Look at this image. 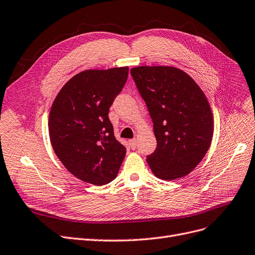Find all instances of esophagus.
<instances>
[{
    "mask_svg": "<svg viewBox=\"0 0 255 255\" xmlns=\"http://www.w3.org/2000/svg\"><path fill=\"white\" fill-rule=\"evenodd\" d=\"M129 146L131 147V149H135L137 146V142H136V138H132V139H129L128 140Z\"/></svg>",
    "mask_w": 255,
    "mask_h": 255,
    "instance_id": "1",
    "label": "esophagus"
}]
</instances>
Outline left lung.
I'll return each mask as SVG.
<instances>
[{
  "mask_svg": "<svg viewBox=\"0 0 255 255\" xmlns=\"http://www.w3.org/2000/svg\"><path fill=\"white\" fill-rule=\"evenodd\" d=\"M153 122L157 146L147 156L153 174L173 181L201 163L213 136V116L193 79L171 66H138L130 70Z\"/></svg>",
  "mask_w": 255,
  "mask_h": 255,
  "instance_id": "obj_1",
  "label": "left lung"
}]
</instances>
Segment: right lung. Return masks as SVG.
Here are the masks:
<instances>
[{
  "label": "right lung",
  "mask_w": 255,
  "mask_h": 255,
  "mask_svg": "<svg viewBox=\"0 0 255 255\" xmlns=\"http://www.w3.org/2000/svg\"><path fill=\"white\" fill-rule=\"evenodd\" d=\"M127 67L75 74L54 99L48 128L52 148L81 181L102 186L118 175L126 148L113 134L109 108L128 78Z\"/></svg>",
  "instance_id": "obj_1"
}]
</instances>
